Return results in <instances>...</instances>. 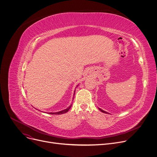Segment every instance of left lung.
<instances>
[{
	"label": "left lung",
	"instance_id": "left-lung-1",
	"mask_svg": "<svg viewBox=\"0 0 157 157\" xmlns=\"http://www.w3.org/2000/svg\"><path fill=\"white\" fill-rule=\"evenodd\" d=\"M98 109L100 110L101 112H103V113H107V114H108V113H107L106 111H104V110H103V109H101V108H98Z\"/></svg>",
	"mask_w": 157,
	"mask_h": 157
}]
</instances>
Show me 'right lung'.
I'll return each mask as SVG.
<instances>
[{
	"instance_id": "obj_1",
	"label": "right lung",
	"mask_w": 157,
	"mask_h": 157,
	"mask_svg": "<svg viewBox=\"0 0 157 157\" xmlns=\"http://www.w3.org/2000/svg\"><path fill=\"white\" fill-rule=\"evenodd\" d=\"M78 86L76 87H78ZM75 90L74 95H75ZM71 105L68 108H67L66 109H63L62 111H58V112H55V113H51H51H49L51 114V115H61V114H64V113H67L69 111V109L71 108Z\"/></svg>"
}]
</instances>
